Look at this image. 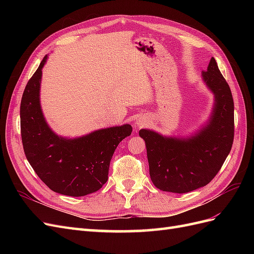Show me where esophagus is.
<instances>
[{
	"label": "esophagus",
	"instance_id": "obj_1",
	"mask_svg": "<svg viewBox=\"0 0 254 254\" xmlns=\"http://www.w3.org/2000/svg\"><path fill=\"white\" fill-rule=\"evenodd\" d=\"M145 124H146V120H145L143 117L137 118V119L135 120V122H134V126H135L136 128H141V127H143Z\"/></svg>",
	"mask_w": 254,
	"mask_h": 254
}]
</instances>
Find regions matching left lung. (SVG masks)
<instances>
[{"label": "left lung", "instance_id": "left-lung-1", "mask_svg": "<svg viewBox=\"0 0 254 254\" xmlns=\"http://www.w3.org/2000/svg\"><path fill=\"white\" fill-rule=\"evenodd\" d=\"M201 76L214 94V107L209 121L195 134L176 137L150 129L139 131L146 144L150 179L161 190L183 194L206 186L232 148L233 97L213 57Z\"/></svg>", "mask_w": 254, "mask_h": 254}]
</instances>
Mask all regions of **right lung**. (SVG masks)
Instances as JSON below:
<instances>
[{
    "label": "right lung",
    "mask_w": 254,
    "mask_h": 254,
    "mask_svg": "<svg viewBox=\"0 0 254 254\" xmlns=\"http://www.w3.org/2000/svg\"><path fill=\"white\" fill-rule=\"evenodd\" d=\"M45 56L23 92L20 107L21 136L26 159L38 177L56 193L80 197L94 193L108 180L114 150L131 134L129 124L98 129L68 139L48 125L40 105Z\"/></svg>",
    "instance_id": "obj_1"
}]
</instances>
